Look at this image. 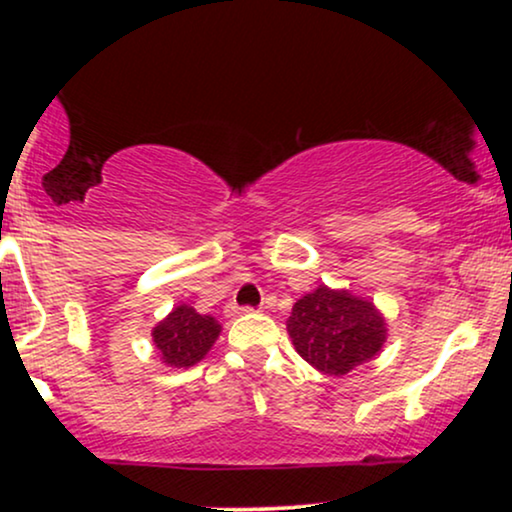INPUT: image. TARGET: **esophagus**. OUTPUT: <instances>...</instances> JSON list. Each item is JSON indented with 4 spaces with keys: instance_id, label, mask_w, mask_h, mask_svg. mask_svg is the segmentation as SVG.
Here are the masks:
<instances>
[{
    "instance_id": "1",
    "label": "esophagus",
    "mask_w": 512,
    "mask_h": 512,
    "mask_svg": "<svg viewBox=\"0 0 512 512\" xmlns=\"http://www.w3.org/2000/svg\"><path fill=\"white\" fill-rule=\"evenodd\" d=\"M248 313H252L250 305H236V303L226 305V317H238V315H248Z\"/></svg>"
}]
</instances>
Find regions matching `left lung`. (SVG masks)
Returning <instances> with one entry per match:
<instances>
[{"label":"left lung","instance_id":"1","mask_svg":"<svg viewBox=\"0 0 512 512\" xmlns=\"http://www.w3.org/2000/svg\"><path fill=\"white\" fill-rule=\"evenodd\" d=\"M286 332L303 361L342 378L383 351L387 320L370 298L322 284L298 298Z\"/></svg>","mask_w":512,"mask_h":512}]
</instances>
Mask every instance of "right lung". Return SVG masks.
Returning <instances> with one entry per match:
<instances>
[{"label": "right lung", "instance_id": "1", "mask_svg": "<svg viewBox=\"0 0 512 512\" xmlns=\"http://www.w3.org/2000/svg\"><path fill=\"white\" fill-rule=\"evenodd\" d=\"M219 334L216 317L199 315L195 308L180 303L151 330V339L166 366L190 368L209 354Z\"/></svg>", "mask_w": 512, "mask_h": 512}]
</instances>
